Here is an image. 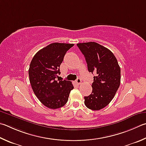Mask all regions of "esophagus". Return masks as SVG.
Wrapping results in <instances>:
<instances>
[{"mask_svg": "<svg viewBox=\"0 0 146 146\" xmlns=\"http://www.w3.org/2000/svg\"><path fill=\"white\" fill-rule=\"evenodd\" d=\"M76 84H77L78 85H79V84H80L82 83V80H81V79H80V78H78L77 79H76Z\"/></svg>", "mask_w": 146, "mask_h": 146, "instance_id": "obj_1", "label": "esophagus"}]
</instances>
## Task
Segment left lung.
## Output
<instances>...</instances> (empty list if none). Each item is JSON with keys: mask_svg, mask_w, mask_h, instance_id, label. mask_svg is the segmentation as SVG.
I'll use <instances>...</instances> for the list:
<instances>
[{"mask_svg": "<svg viewBox=\"0 0 146 146\" xmlns=\"http://www.w3.org/2000/svg\"><path fill=\"white\" fill-rule=\"evenodd\" d=\"M86 58L89 72L96 73L92 84V92L85 96L84 103L92 110L105 108L112 100L121 82V68L113 53L95 42L78 43Z\"/></svg>", "mask_w": 146, "mask_h": 146, "instance_id": "left-lung-1", "label": "left lung"}]
</instances>
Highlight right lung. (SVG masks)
<instances>
[{
    "label": "right lung",
    "instance_id": "right-lung-1",
    "mask_svg": "<svg viewBox=\"0 0 146 146\" xmlns=\"http://www.w3.org/2000/svg\"><path fill=\"white\" fill-rule=\"evenodd\" d=\"M74 44L54 43L41 49L32 59L29 80L34 93L45 107L56 109L64 106L74 87L71 82L57 80L59 67Z\"/></svg>",
    "mask_w": 146,
    "mask_h": 146
}]
</instances>
